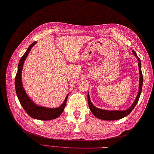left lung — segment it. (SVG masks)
Returning a JSON list of instances; mask_svg holds the SVG:
<instances>
[{
    "label": "left lung",
    "mask_w": 154,
    "mask_h": 154,
    "mask_svg": "<svg viewBox=\"0 0 154 154\" xmlns=\"http://www.w3.org/2000/svg\"><path fill=\"white\" fill-rule=\"evenodd\" d=\"M133 54L135 56H136L137 58H138V56H137L136 52L134 51H132ZM138 65H139V71H140V84H139V92L138 94L137 95V97L132 105L130 106V108H128L126 110L124 111H118V110H115V111H109V110H103V109H98L96 108L94 106L92 102L90 101L89 94H88V105L89 108L90 109V111L92 112L93 115L98 118L99 119H102L103 120H119V119H121L125 116H126L130 113L133 110L135 106H136L137 102H138L140 96L141 94V92H142V84H143V76H142V69H141V61L140 59L138 58Z\"/></svg>",
    "instance_id": "obj_1"
}]
</instances>
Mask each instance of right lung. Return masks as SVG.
<instances>
[{
	"mask_svg": "<svg viewBox=\"0 0 154 154\" xmlns=\"http://www.w3.org/2000/svg\"><path fill=\"white\" fill-rule=\"evenodd\" d=\"M36 43V42L35 41L31 44L30 46L29 47V48L27 49L26 52L24 53V55L22 56L20 60L19 64H18V70L15 77L16 92H17V95L18 96V100H19L20 104L23 106L24 110L26 112L27 114H29L31 118L41 120H53V119H56L58 116H60L62 112L64 111L68 95H67L66 97L64 103H62L59 108H48L42 107V106H36L35 103H33L32 100L29 98V96H27L26 92H25V91L23 88V84H22L21 74L22 70H23L24 62L25 60V59L26 58L28 54H29L31 48H32V47L35 45Z\"/></svg>",
	"mask_w": 154,
	"mask_h": 154,
	"instance_id": "obj_1",
	"label": "right lung"
}]
</instances>
